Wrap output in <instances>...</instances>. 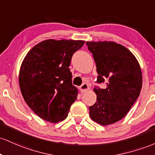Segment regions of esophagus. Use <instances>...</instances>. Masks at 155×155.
I'll use <instances>...</instances> for the list:
<instances>
[{
	"mask_svg": "<svg viewBox=\"0 0 155 155\" xmlns=\"http://www.w3.org/2000/svg\"><path fill=\"white\" fill-rule=\"evenodd\" d=\"M80 90H81V92H86L88 90H89V86L87 83H83L82 86L80 87Z\"/></svg>",
	"mask_w": 155,
	"mask_h": 155,
	"instance_id": "34e87169",
	"label": "esophagus"
}]
</instances>
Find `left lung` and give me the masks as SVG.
Wrapping results in <instances>:
<instances>
[{"label":"left lung","instance_id":"1","mask_svg":"<svg viewBox=\"0 0 155 155\" xmlns=\"http://www.w3.org/2000/svg\"><path fill=\"white\" fill-rule=\"evenodd\" d=\"M98 73L97 82L107 81L105 88H95L97 102L89 107V116L101 125L122 119L140 94L142 72L135 56L114 41H86Z\"/></svg>","mask_w":155,"mask_h":155}]
</instances>
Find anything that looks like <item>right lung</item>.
<instances>
[{
    "label": "right lung",
    "mask_w": 155,
    "mask_h": 155,
    "mask_svg": "<svg viewBox=\"0 0 155 155\" xmlns=\"http://www.w3.org/2000/svg\"><path fill=\"white\" fill-rule=\"evenodd\" d=\"M83 40L47 39L36 45L22 61L19 85L27 105L41 119L51 123L67 117L77 99L72 83L71 58Z\"/></svg>",
    "instance_id": "1"
}]
</instances>
